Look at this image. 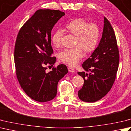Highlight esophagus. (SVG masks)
<instances>
[{
    "instance_id": "obj_1",
    "label": "esophagus",
    "mask_w": 131,
    "mask_h": 131,
    "mask_svg": "<svg viewBox=\"0 0 131 131\" xmlns=\"http://www.w3.org/2000/svg\"><path fill=\"white\" fill-rule=\"evenodd\" d=\"M68 71H69V72H75V69L71 67H69Z\"/></svg>"
}]
</instances>
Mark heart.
<instances>
[{
	"mask_svg": "<svg viewBox=\"0 0 131 131\" xmlns=\"http://www.w3.org/2000/svg\"><path fill=\"white\" fill-rule=\"evenodd\" d=\"M66 29L76 36L75 46L72 49H66L59 54L61 62L70 66L75 65L83 57V49L87 53L91 52L96 48L99 40L100 30L98 25L90 23L82 18H77L66 25ZM63 32L61 29L55 30L52 36V42L56 47L62 44Z\"/></svg>",
	"mask_w": 131,
	"mask_h": 131,
	"instance_id": "1",
	"label": "heart"
}]
</instances>
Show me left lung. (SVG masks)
<instances>
[{"label": "left lung", "instance_id": "obj_1", "mask_svg": "<svg viewBox=\"0 0 131 131\" xmlns=\"http://www.w3.org/2000/svg\"><path fill=\"white\" fill-rule=\"evenodd\" d=\"M119 64V52L116 36L111 24L104 17L102 36L90 57L82 65L84 70L78 72L84 79L83 86L78 92L79 98L86 102H95L104 97L111 89Z\"/></svg>", "mask_w": 131, "mask_h": 131}]
</instances>
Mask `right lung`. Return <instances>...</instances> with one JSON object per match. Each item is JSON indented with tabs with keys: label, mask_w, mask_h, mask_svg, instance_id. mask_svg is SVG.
<instances>
[{
	"label": "right lung",
	"mask_w": 131,
	"mask_h": 131,
	"mask_svg": "<svg viewBox=\"0 0 131 131\" xmlns=\"http://www.w3.org/2000/svg\"><path fill=\"white\" fill-rule=\"evenodd\" d=\"M65 12L38 9L23 25L15 45L14 61L17 78L30 98L39 102L51 101L56 96L58 81L68 72L65 65L53 67L56 58L52 57L51 32Z\"/></svg>",
	"instance_id": "obj_1"
}]
</instances>
